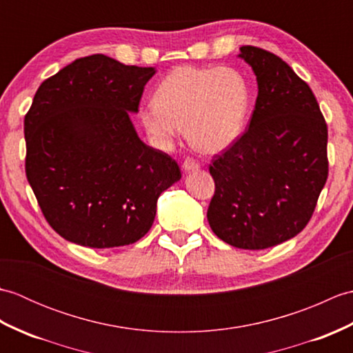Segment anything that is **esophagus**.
Here are the masks:
<instances>
[{
  "label": "esophagus",
  "instance_id": "1",
  "mask_svg": "<svg viewBox=\"0 0 353 353\" xmlns=\"http://www.w3.org/2000/svg\"><path fill=\"white\" fill-rule=\"evenodd\" d=\"M182 168H183L185 171H196V170L200 168V165H199L196 161H194V159H191V157H188V159L183 161Z\"/></svg>",
  "mask_w": 353,
  "mask_h": 353
}]
</instances>
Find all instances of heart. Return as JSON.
Instances as JSON below:
<instances>
[{"label":"heart","mask_w":353,"mask_h":353,"mask_svg":"<svg viewBox=\"0 0 353 353\" xmlns=\"http://www.w3.org/2000/svg\"><path fill=\"white\" fill-rule=\"evenodd\" d=\"M250 88L230 66H177L153 94V106L139 112V124L157 147L171 145L181 129L201 154H219L244 132Z\"/></svg>","instance_id":"heart-1"}]
</instances>
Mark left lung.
<instances>
[{
	"label": "left lung",
	"mask_w": 353,
	"mask_h": 353,
	"mask_svg": "<svg viewBox=\"0 0 353 353\" xmlns=\"http://www.w3.org/2000/svg\"><path fill=\"white\" fill-rule=\"evenodd\" d=\"M238 56L256 76V104L249 129L209 167L208 221L224 243L262 250L312 216L327 179V125L311 88L281 57L250 45Z\"/></svg>",
	"instance_id": "left-lung-1"
}]
</instances>
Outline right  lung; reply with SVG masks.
Segmentation results:
<instances>
[{
	"instance_id": "add662e5",
	"label": "right lung",
	"mask_w": 353,
	"mask_h": 353,
	"mask_svg": "<svg viewBox=\"0 0 353 353\" xmlns=\"http://www.w3.org/2000/svg\"><path fill=\"white\" fill-rule=\"evenodd\" d=\"M154 68L81 57L37 89L24 119L26 174L50 226L66 241L129 245L152 228L161 194L181 181L167 153L132 124Z\"/></svg>"
}]
</instances>
